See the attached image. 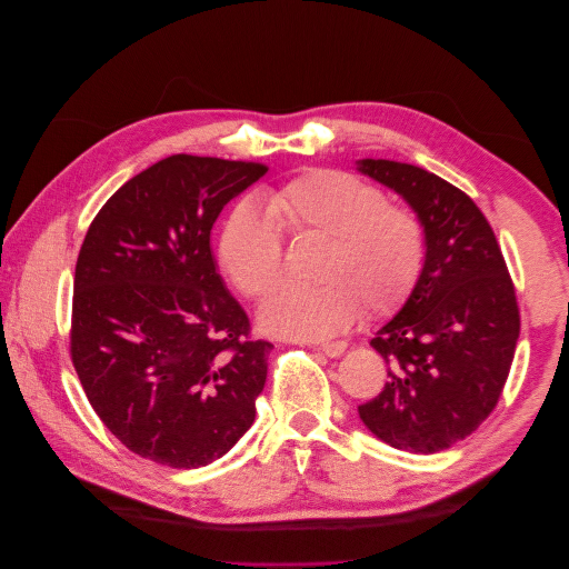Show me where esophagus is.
Returning <instances> with one entry per match:
<instances>
[{
    "instance_id": "esophagus-1",
    "label": "esophagus",
    "mask_w": 569,
    "mask_h": 569,
    "mask_svg": "<svg viewBox=\"0 0 569 569\" xmlns=\"http://www.w3.org/2000/svg\"><path fill=\"white\" fill-rule=\"evenodd\" d=\"M318 351H322L325 356H330V358H337V356L347 351V341H322V343H318Z\"/></svg>"
}]
</instances>
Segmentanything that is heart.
Instances as JSON below:
<instances>
[{
  "instance_id": "obj_1",
  "label": "heart",
  "mask_w": 569,
  "mask_h": 569,
  "mask_svg": "<svg viewBox=\"0 0 569 569\" xmlns=\"http://www.w3.org/2000/svg\"><path fill=\"white\" fill-rule=\"evenodd\" d=\"M266 211L295 239H325L316 270L322 284L270 297L258 313L268 335L332 337L353 322L358 308L368 318L389 316L420 280L422 218L351 173L306 170L270 189ZM269 219L251 203H237L218 237L220 266L247 299L270 295L284 270L282 237Z\"/></svg>"
}]
</instances>
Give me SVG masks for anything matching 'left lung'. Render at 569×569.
<instances>
[{
	"label": "left lung",
	"instance_id": "obj_1",
	"mask_svg": "<svg viewBox=\"0 0 569 569\" xmlns=\"http://www.w3.org/2000/svg\"><path fill=\"white\" fill-rule=\"evenodd\" d=\"M358 170L399 192L427 237L416 289L370 341L389 380L358 412L393 449L437 453L470 437L501 399L520 337L515 284L462 189L410 163L366 159Z\"/></svg>",
	"mask_w": 569,
	"mask_h": 569
}]
</instances>
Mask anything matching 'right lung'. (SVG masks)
Masks as SVG:
<instances>
[{"label":"right lung","mask_w":569,"mask_h":569,"mask_svg":"<svg viewBox=\"0 0 569 569\" xmlns=\"http://www.w3.org/2000/svg\"><path fill=\"white\" fill-rule=\"evenodd\" d=\"M266 163L176 153L101 206L76 263L71 360L132 453L168 468L226 456L256 418L272 343L222 284L211 228Z\"/></svg>","instance_id":"right-lung-1"}]
</instances>
